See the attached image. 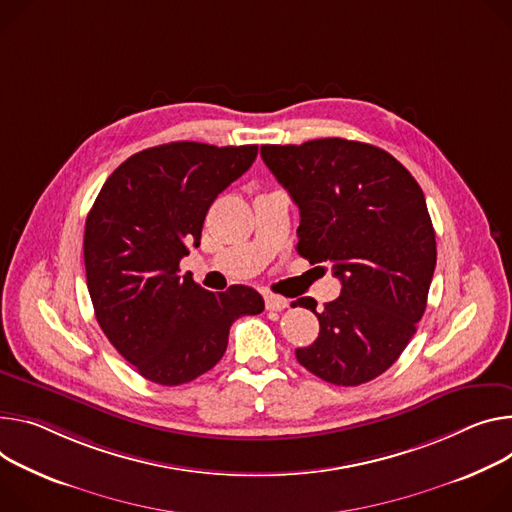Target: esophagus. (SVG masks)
<instances>
[{
    "mask_svg": "<svg viewBox=\"0 0 512 512\" xmlns=\"http://www.w3.org/2000/svg\"><path fill=\"white\" fill-rule=\"evenodd\" d=\"M288 304H290V302H288L284 296H277V294H265V308H267V310L280 312V310L288 308Z\"/></svg>",
    "mask_w": 512,
    "mask_h": 512,
    "instance_id": "34e87169",
    "label": "esophagus"
}]
</instances>
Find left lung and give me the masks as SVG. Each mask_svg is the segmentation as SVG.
<instances>
[{
  "label": "left lung",
  "instance_id": "8db88e82",
  "mask_svg": "<svg viewBox=\"0 0 512 512\" xmlns=\"http://www.w3.org/2000/svg\"><path fill=\"white\" fill-rule=\"evenodd\" d=\"M261 157L300 210L298 253L333 263L341 296L316 310L320 333L296 359L335 386H359L400 357L423 318L437 263L421 185L390 153L345 138L263 145Z\"/></svg>",
  "mask_w": 512,
  "mask_h": 512
}]
</instances>
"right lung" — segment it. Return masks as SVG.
Listing matches in <instances>:
<instances>
[{"label":"right lung","mask_w":512,"mask_h":512,"mask_svg":"<svg viewBox=\"0 0 512 512\" xmlns=\"http://www.w3.org/2000/svg\"><path fill=\"white\" fill-rule=\"evenodd\" d=\"M257 145L179 141L128 157L104 183L85 220L83 259L96 318L143 378L179 386L224 355L230 324L263 312L249 286L200 288L179 275L198 247L208 208L255 161Z\"/></svg>","instance_id":"add662e5"}]
</instances>
